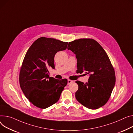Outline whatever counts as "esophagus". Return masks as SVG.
<instances>
[{
    "label": "esophagus",
    "mask_w": 133,
    "mask_h": 133,
    "mask_svg": "<svg viewBox=\"0 0 133 133\" xmlns=\"http://www.w3.org/2000/svg\"><path fill=\"white\" fill-rule=\"evenodd\" d=\"M73 81H72V80H70V79H68V81H67V83H68V84H69L72 83H73Z\"/></svg>",
    "instance_id": "esophagus-1"
}]
</instances>
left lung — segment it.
Masks as SVG:
<instances>
[{"label": "left lung", "mask_w": 133, "mask_h": 133, "mask_svg": "<svg viewBox=\"0 0 133 133\" xmlns=\"http://www.w3.org/2000/svg\"><path fill=\"white\" fill-rule=\"evenodd\" d=\"M76 56L78 73L89 75L88 82H75L77 101L89 109H98L107 103L116 83L114 68L107 53L92 39L70 42L67 47Z\"/></svg>", "instance_id": "left-lung-1"}]
</instances>
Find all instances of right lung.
Masks as SVG:
<instances>
[{
	"label": "right lung",
	"mask_w": 133,
	"mask_h": 133,
	"mask_svg": "<svg viewBox=\"0 0 133 133\" xmlns=\"http://www.w3.org/2000/svg\"><path fill=\"white\" fill-rule=\"evenodd\" d=\"M68 42L46 37L35 41L24 57L19 81L26 98L34 105L46 109L57 103L67 84L66 79L49 76V68H55L56 53L67 49Z\"/></svg>",
	"instance_id": "add662e5"
}]
</instances>
